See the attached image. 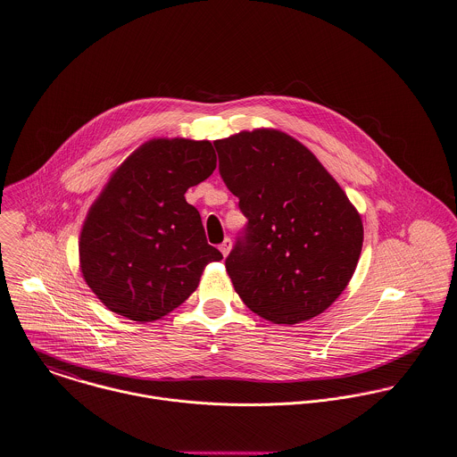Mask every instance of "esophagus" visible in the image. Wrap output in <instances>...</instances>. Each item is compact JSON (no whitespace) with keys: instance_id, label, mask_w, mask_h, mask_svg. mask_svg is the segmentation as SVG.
I'll use <instances>...</instances> for the list:
<instances>
[{"instance_id":"34e87169","label":"esophagus","mask_w":457,"mask_h":457,"mask_svg":"<svg viewBox=\"0 0 457 457\" xmlns=\"http://www.w3.org/2000/svg\"><path fill=\"white\" fill-rule=\"evenodd\" d=\"M229 249H231V240L229 238H226L220 245H219V251L222 253V256L226 258L228 256V253H229Z\"/></svg>"}]
</instances>
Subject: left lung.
Listing matches in <instances>:
<instances>
[{"label":"left lung","instance_id":"1","mask_svg":"<svg viewBox=\"0 0 457 457\" xmlns=\"http://www.w3.org/2000/svg\"><path fill=\"white\" fill-rule=\"evenodd\" d=\"M213 145L219 173L247 217L226 258L237 293L277 325L321 314L357 269L359 212L320 161L278 130L240 132Z\"/></svg>","mask_w":457,"mask_h":457}]
</instances>
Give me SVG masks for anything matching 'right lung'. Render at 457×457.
<instances>
[{"instance_id":"add662e5","label":"right lung","mask_w":457,"mask_h":457,"mask_svg":"<svg viewBox=\"0 0 457 457\" xmlns=\"http://www.w3.org/2000/svg\"><path fill=\"white\" fill-rule=\"evenodd\" d=\"M215 162L210 141L155 139L114 171L79 242L85 280L107 309L141 323L161 320L192 295L208 263L222 260L185 201Z\"/></svg>"}]
</instances>
